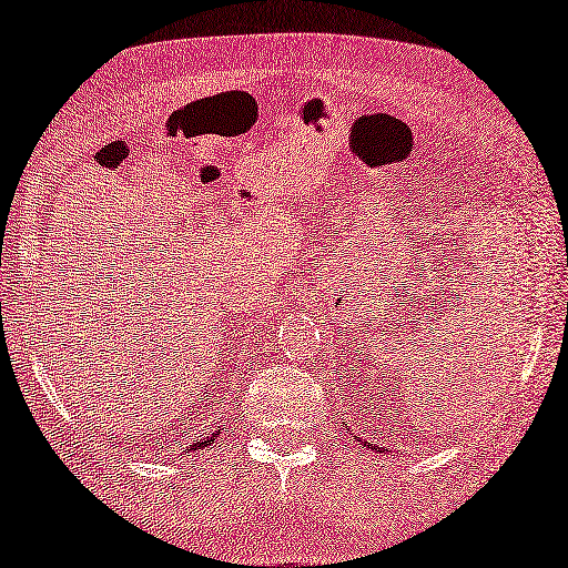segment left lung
Instances as JSON below:
<instances>
[{
    "label": "left lung",
    "mask_w": 568,
    "mask_h": 568,
    "mask_svg": "<svg viewBox=\"0 0 568 568\" xmlns=\"http://www.w3.org/2000/svg\"><path fill=\"white\" fill-rule=\"evenodd\" d=\"M356 442H362V439H359V437H356Z\"/></svg>",
    "instance_id": "8db88e82"
}]
</instances>
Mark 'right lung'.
<instances>
[{
	"mask_svg": "<svg viewBox=\"0 0 568 568\" xmlns=\"http://www.w3.org/2000/svg\"><path fill=\"white\" fill-rule=\"evenodd\" d=\"M212 442H214V437H209V439H201V442H196V445H191V449H201V447L212 445Z\"/></svg>",
	"mask_w": 568,
	"mask_h": 568,
	"instance_id": "obj_1",
	"label": "right lung"
}]
</instances>
